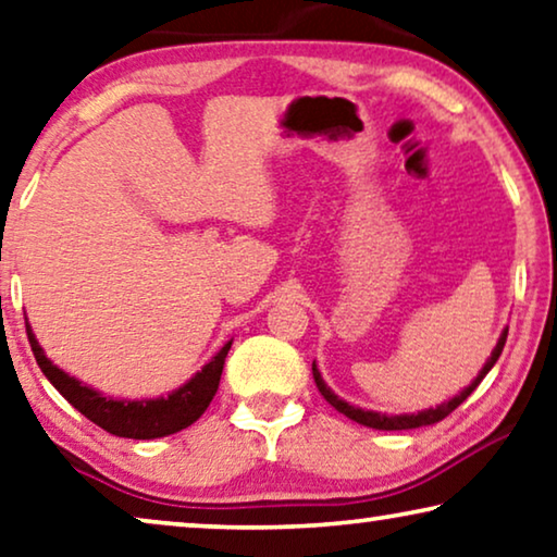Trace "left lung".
<instances>
[{
  "label": "left lung",
  "mask_w": 557,
  "mask_h": 557,
  "mask_svg": "<svg viewBox=\"0 0 557 557\" xmlns=\"http://www.w3.org/2000/svg\"><path fill=\"white\" fill-rule=\"evenodd\" d=\"M505 339H508V330H503L500 339H497L495 350L491 352V358H487V362L483 364V370H480V375L472 380V383L462 389V393H458L455 397H450V400L437 405V408H430V410H420V412H412V414H385V412H375V410H362V408H355V405L345 403L343 397H337L332 389L325 385V380H322L318 364L312 362V377H314V385H318V389L322 393V397L335 408L337 412L347 414V418L360 422V425L364 428H375V430H412V428H425V425H435V422H440L443 418H447L458 405H462L465 400H468L472 389H475L480 383H483V377L487 375V372L493 370V364L497 362V358H500L503 347H505Z\"/></svg>",
  "instance_id": "obj_1"
}]
</instances>
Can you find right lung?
<instances>
[{"label":"right lung","mask_w":557,"mask_h":557,"mask_svg":"<svg viewBox=\"0 0 557 557\" xmlns=\"http://www.w3.org/2000/svg\"><path fill=\"white\" fill-rule=\"evenodd\" d=\"M27 337L35 352V360L45 372V377L60 389L62 397L72 408H77L87 420L107 430L110 435L132 437V440H154L164 435H174L180 430L193 425L199 414L212 403L214 393L220 387L222 368L232 347V339L205 364L202 370L195 372L185 385L172 389L168 397H152V400H117V397L102 395L99 389L79 383L77 377L66 375L64 370L47 358L41 350L35 332L27 327Z\"/></svg>","instance_id":"obj_1"}]
</instances>
